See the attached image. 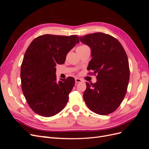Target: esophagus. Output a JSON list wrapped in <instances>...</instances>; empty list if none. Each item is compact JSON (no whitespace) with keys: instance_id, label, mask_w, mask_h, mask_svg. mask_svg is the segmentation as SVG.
<instances>
[{"instance_id":"esophagus-1","label":"esophagus","mask_w":149,"mask_h":149,"mask_svg":"<svg viewBox=\"0 0 149 149\" xmlns=\"http://www.w3.org/2000/svg\"><path fill=\"white\" fill-rule=\"evenodd\" d=\"M75 81H76V83H81L82 81V80L80 78H75Z\"/></svg>"}]
</instances>
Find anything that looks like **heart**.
Listing matches in <instances>:
<instances>
[{
  "label": "heart",
  "instance_id": "obj_1",
  "mask_svg": "<svg viewBox=\"0 0 149 149\" xmlns=\"http://www.w3.org/2000/svg\"><path fill=\"white\" fill-rule=\"evenodd\" d=\"M89 49V48L88 47V46L86 45H81L80 46H79L77 48L76 50H77V52H79V51L84 50V49Z\"/></svg>",
  "mask_w": 149,
  "mask_h": 149
}]
</instances>
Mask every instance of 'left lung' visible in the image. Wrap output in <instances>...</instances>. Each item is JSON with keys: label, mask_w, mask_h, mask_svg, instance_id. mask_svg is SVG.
<instances>
[{"label": "left lung", "mask_w": 149, "mask_h": 149, "mask_svg": "<svg viewBox=\"0 0 149 149\" xmlns=\"http://www.w3.org/2000/svg\"><path fill=\"white\" fill-rule=\"evenodd\" d=\"M91 49L89 74L96 75V83H86L83 97L89 109L100 115L115 111L127 92L130 70L127 54L112 36L97 32L79 37Z\"/></svg>", "instance_id": "1"}]
</instances>
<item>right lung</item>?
Listing matches in <instances>:
<instances>
[{
    "mask_svg": "<svg viewBox=\"0 0 149 149\" xmlns=\"http://www.w3.org/2000/svg\"><path fill=\"white\" fill-rule=\"evenodd\" d=\"M79 42L77 35L46 34L35 38L26 49L20 69L22 90L35 113L51 117L63 109L75 80L56 81L57 64H63L66 55Z\"/></svg>",
    "mask_w": 149,
    "mask_h": 149,
    "instance_id": "1",
    "label": "right lung"
}]
</instances>
